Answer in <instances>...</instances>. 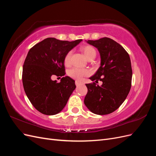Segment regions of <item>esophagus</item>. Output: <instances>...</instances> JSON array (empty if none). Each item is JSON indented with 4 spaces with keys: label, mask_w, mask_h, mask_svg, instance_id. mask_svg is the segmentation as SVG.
<instances>
[{
    "label": "esophagus",
    "mask_w": 156,
    "mask_h": 156,
    "mask_svg": "<svg viewBox=\"0 0 156 156\" xmlns=\"http://www.w3.org/2000/svg\"><path fill=\"white\" fill-rule=\"evenodd\" d=\"M83 84L82 82L79 81H75V84H76V86H79L81 85V84Z\"/></svg>",
    "instance_id": "esophagus-1"
}]
</instances>
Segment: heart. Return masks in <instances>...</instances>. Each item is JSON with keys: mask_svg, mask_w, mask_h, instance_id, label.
<instances>
[{"mask_svg": "<svg viewBox=\"0 0 156 156\" xmlns=\"http://www.w3.org/2000/svg\"><path fill=\"white\" fill-rule=\"evenodd\" d=\"M83 51L86 57L90 60L94 58L96 56V51L93 47L87 45L83 48ZM72 51L70 50L67 52V53L65 55L64 58V62L65 65L68 66L71 63V59H72ZM90 72L87 69L80 68L78 67H72L68 70V75L70 77L74 79H76L77 81H80L83 77L88 76Z\"/></svg>", "mask_w": 156, "mask_h": 156, "instance_id": "heart-1", "label": "heart"}]
</instances>
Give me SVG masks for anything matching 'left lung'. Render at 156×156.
I'll list each match as a JSON object with an SVG mask.
<instances>
[{
  "label": "left lung",
  "mask_w": 156,
  "mask_h": 156,
  "mask_svg": "<svg viewBox=\"0 0 156 156\" xmlns=\"http://www.w3.org/2000/svg\"><path fill=\"white\" fill-rule=\"evenodd\" d=\"M100 53L101 66L90 79L103 82L100 87L95 82L86 84L88 92L84 103L94 114L105 115L116 111L122 104L131 87L132 68L129 54L109 37L88 40Z\"/></svg>",
  "instance_id": "obj_1"
}]
</instances>
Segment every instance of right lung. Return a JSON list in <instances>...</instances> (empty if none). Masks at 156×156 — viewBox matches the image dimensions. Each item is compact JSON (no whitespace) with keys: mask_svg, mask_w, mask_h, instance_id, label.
I'll use <instances>...</instances> for the list:
<instances>
[{"mask_svg":"<svg viewBox=\"0 0 156 156\" xmlns=\"http://www.w3.org/2000/svg\"><path fill=\"white\" fill-rule=\"evenodd\" d=\"M82 40L73 41L48 37L29 50L23 67L22 81L26 95L36 110L46 115L62 111L75 90V81L63 77L60 83L52 75L64 76V58Z\"/></svg>","mask_w":156,"mask_h":156,"instance_id":"right-lung-1","label":"right lung"}]
</instances>
